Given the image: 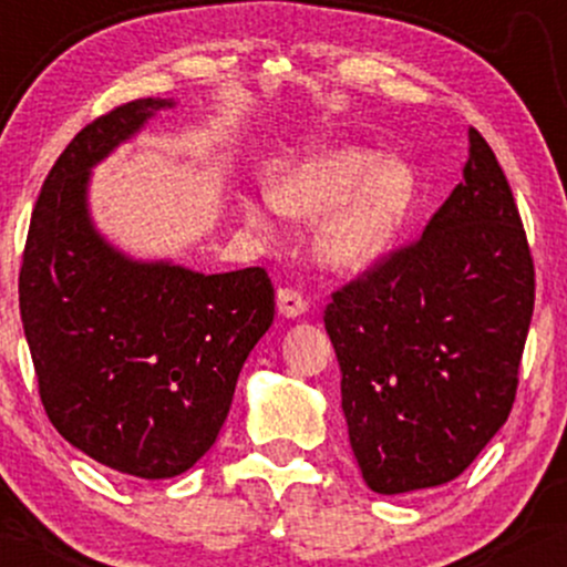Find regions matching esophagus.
Instances as JSON below:
<instances>
[{
	"mask_svg": "<svg viewBox=\"0 0 567 567\" xmlns=\"http://www.w3.org/2000/svg\"><path fill=\"white\" fill-rule=\"evenodd\" d=\"M277 309H279V315L288 317V320H296V317H301L306 311V301L298 290L279 288L277 290Z\"/></svg>",
	"mask_w": 567,
	"mask_h": 567,
	"instance_id": "esophagus-1",
	"label": "esophagus"
}]
</instances>
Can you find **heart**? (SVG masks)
<instances>
[{"instance_id": "1", "label": "heart", "mask_w": 567, "mask_h": 567, "mask_svg": "<svg viewBox=\"0 0 567 567\" xmlns=\"http://www.w3.org/2000/svg\"><path fill=\"white\" fill-rule=\"evenodd\" d=\"M413 178L394 159L368 148H317L282 167L269 184V202L290 218L315 220V256L324 269L357 271L381 256L400 229ZM245 224L269 234L271 213L261 202H239Z\"/></svg>"}]
</instances>
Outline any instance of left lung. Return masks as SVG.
Here are the masks:
<instances>
[{
    "mask_svg": "<svg viewBox=\"0 0 567 567\" xmlns=\"http://www.w3.org/2000/svg\"><path fill=\"white\" fill-rule=\"evenodd\" d=\"M536 271L496 154L470 127L464 178L413 243L333 292L324 330L370 491L445 485L509 419Z\"/></svg>",
    "mask_w": 567,
    "mask_h": 567,
    "instance_id": "8db88e82",
    "label": "left lung"
}]
</instances>
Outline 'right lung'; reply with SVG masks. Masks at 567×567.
I'll return each instance as SVG.
<instances>
[{"label":"right lung","instance_id":"1","mask_svg":"<svg viewBox=\"0 0 567 567\" xmlns=\"http://www.w3.org/2000/svg\"><path fill=\"white\" fill-rule=\"evenodd\" d=\"M171 106L138 97L71 138L39 192L18 277L50 424L97 464L143 480L175 477L210 451L275 320L261 266L199 275L133 261L90 220V167Z\"/></svg>","mask_w":567,"mask_h":567}]
</instances>
